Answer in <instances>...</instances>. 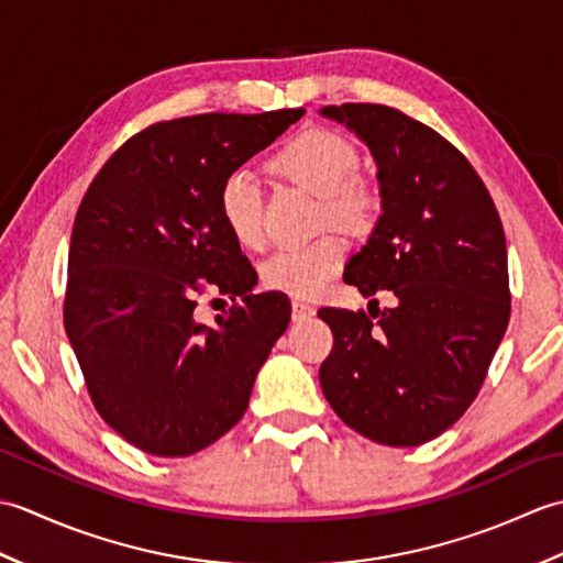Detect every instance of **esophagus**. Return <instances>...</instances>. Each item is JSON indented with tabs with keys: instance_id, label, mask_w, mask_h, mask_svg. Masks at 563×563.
<instances>
[{
	"instance_id": "1",
	"label": "esophagus",
	"mask_w": 563,
	"mask_h": 563,
	"mask_svg": "<svg viewBox=\"0 0 563 563\" xmlns=\"http://www.w3.org/2000/svg\"><path fill=\"white\" fill-rule=\"evenodd\" d=\"M314 312H317V309L312 305H307L302 300H292V319L295 321H302V319L314 317Z\"/></svg>"
}]
</instances>
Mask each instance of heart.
<instances>
[{
    "mask_svg": "<svg viewBox=\"0 0 563 563\" xmlns=\"http://www.w3.org/2000/svg\"><path fill=\"white\" fill-rule=\"evenodd\" d=\"M361 154L336 130L309 128L297 133L273 157V169L288 181L321 196V220L349 232H363L377 214V194L357 176ZM220 218L234 242L244 249L263 244V206L258 181L239 166L224 174L218 190ZM345 246L336 234H324L309 244L283 246L261 263V283L268 290L292 297H317L343 266Z\"/></svg>",
    "mask_w": 563,
    "mask_h": 563,
    "instance_id": "obj_1",
    "label": "heart"
}]
</instances>
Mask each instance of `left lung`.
Here are the masks:
<instances>
[{"label": "left lung", "instance_id": "left-lung-1", "mask_svg": "<svg viewBox=\"0 0 563 563\" xmlns=\"http://www.w3.org/2000/svg\"><path fill=\"white\" fill-rule=\"evenodd\" d=\"M377 162L382 214L343 280L391 309L324 307L333 349L319 367L331 409L357 433L413 448L460 421L510 319L506 234L464 154L399 109L327 106Z\"/></svg>", "mask_w": 563, "mask_h": 563}]
</instances>
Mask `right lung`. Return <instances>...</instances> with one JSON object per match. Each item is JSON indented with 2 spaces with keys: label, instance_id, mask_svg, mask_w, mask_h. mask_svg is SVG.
<instances>
[{
  "label": "right lung",
  "instance_id": "obj_1",
  "mask_svg": "<svg viewBox=\"0 0 563 563\" xmlns=\"http://www.w3.org/2000/svg\"><path fill=\"white\" fill-rule=\"evenodd\" d=\"M302 113L154 123L115 150L81 198L65 331L97 411L142 452L186 457L222 438L290 324L288 297L251 292L256 271L227 232L218 190ZM208 289L243 300L218 328L192 317Z\"/></svg>",
  "mask_w": 563,
  "mask_h": 563
}]
</instances>
